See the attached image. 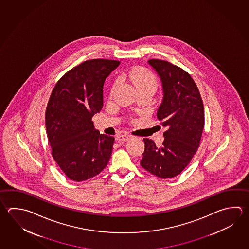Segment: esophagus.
I'll use <instances>...</instances> for the list:
<instances>
[{"mask_svg": "<svg viewBox=\"0 0 249 249\" xmlns=\"http://www.w3.org/2000/svg\"><path fill=\"white\" fill-rule=\"evenodd\" d=\"M132 136H129L128 134H122V135H120V136H118L116 137V139H117V141H128L130 138H131Z\"/></svg>", "mask_w": 249, "mask_h": 249, "instance_id": "esophagus-1", "label": "esophagus"}]
</instances>
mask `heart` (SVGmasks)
<instances>
[{
	"label": "heart",
	"instance_id": "heart-1",
	"mask_svg": "<svg viewBox=\"0 0 249 249\" xmlns=\"http://www.w3.org/2000/svg\"><path fill=\"white\" fill-rule=\"evenodd\" d=\"M128 80L137 89L157 88V78L150 71L144 68H135L127 73Z\"/></svg>",
	"mask_w": 249,
	"mask_h": 249
}]
</instances>
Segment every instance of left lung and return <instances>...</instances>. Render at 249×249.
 <instances>
[{
  "label": "left lung",
  "instance_id": "8db88e82",
  "mask_svg": "<svg viewBox=\"0 0 249 249\" xmlns=\"http://www.w3.org/2000/svg\"><path fill=\"white\" fill-rule=\"evenodd\" d=\"M159 75L163 99L157 118L165 128L161 147L144 138L142 166L162 178H173L183 171L200 144L204 127L202 98L192 77L168 61L150 60Z\"/></svg>",
  "mask_w": 249,
  "mask_h": 249
}]
</instances>
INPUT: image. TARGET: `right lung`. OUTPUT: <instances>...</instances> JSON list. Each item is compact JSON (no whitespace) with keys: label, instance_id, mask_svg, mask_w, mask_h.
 Here are the masks:
<instances>
[{"label":"right lung","instance_id":"1","mask_svg":"<svg viewBox=\"0 0 249 249\" xmlns=\"http://www.w3.org/2000/svg\"><path fill=\"white\" fill-rule=\"evenodd\" d=\"M120 61H86L59 80L47 104L46 128L52 155L74 181L92 178L104 170L114 137L100 134L91 119L103 107L104 84Z\"/></svg>","mask_w":249,"mask_h":249}]
</instances>
